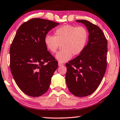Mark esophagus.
<instances>
[{
	"label": "esophagus",
	"mask_w": 120,
	"mask_h": 120,
	"mask_svg": "<svg viewBox=\"0 0 120 120\" xmlns=\"http://www.w3.org/2000/svg\"><path fill=\"white\" fill-rule=\"evenodd\" d=\"M58 65H59V66H60L63 65H64V64H63V63H60V62H59V63H58Z\"/></svg>",
	"instance_id": "34e87169"
}]
</instances>
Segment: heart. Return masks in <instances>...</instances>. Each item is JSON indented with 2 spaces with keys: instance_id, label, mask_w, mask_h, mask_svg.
<instances>
[{
  "instance_id": "obj_1",
  "label": "heart",
  "mask_w": 120,
  "mask_h": 120,
  "mask_svg": "<svg viewBox=\"0 0 120 120\" xmlns=\"http://www.w3.org/2000/svg\"><path fill=\"white\" fill-rule=\"evenodd\" d=\"M88 40V32L85 27L65 25L57 28L54 36H46L44 43L50 52L55 53L61 44L62 50L56 55V60L65 63L71 58L72 55H78L83 51Z\"/></svg>"
}]
</instances>
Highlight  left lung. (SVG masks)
I'll use <instances>...</instances> for the list:
<instances>
[{
  "label": "left lung",
  "instance_id": "left-lung-1",
  "mask_svg": "<svg viewBox=\"0 0 120 120\" xmlns=\"http://www.w3.org/2000/svg\"><path fill=\"white\" fill-rule=\"evenodd\" d=\"M86 27L88 42L77 57L66 63L65 79L69 91L79 97L88 96L97 89L107 68V41L97 26L86 20H76Z\"/></svg>",
  "mask_w": 120,
  "mask_h": 120
}]
</instances>
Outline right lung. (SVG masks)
<instances>
[{
    "label": "right lung",
    "instance_id": "obj_1",
    "mask_svg": "<svg viewBox=\"0 0 120 120\" xmlns=\"http://www.w3.org/2000/svg\"><path fill=\"white\" fill-rule=\"evenodd\" d=\"M59 23L32 18L19 27L10 47V68L20 89L29 96L48 90L58 63L47 51L44 38Z\"/></svg>",
    "mask_w": 120,
    "mask_h": 120
}]
</instances>
